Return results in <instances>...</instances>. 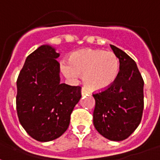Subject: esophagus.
<instances>
[{
	"instance_id": "esophagus-1",
	"label": "esophagus",
	"mask_w": 160,
	"mask_h": 160,
	"mask_svg": "<svg viewBox=\"0 0 160 160\" xmlns=\"http://www.w3.org/2000/svg\"><path fill=\"white\" fill-rule=\"evenodd\" d=\"M90 93V92L87 90V89H86L85 87H82V89H81V94L82 95H84V94H89Z\"/></svg>"
}]
</instances>
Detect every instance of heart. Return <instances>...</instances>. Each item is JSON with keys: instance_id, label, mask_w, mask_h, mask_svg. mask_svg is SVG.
Returning <instances> with one entry per match:
<instances>
[{"instance_id": "b5f03b06", "label": "heart", "mask_w": 160, "mask_h": 160, "mask_svg": "<svg viewBox=\"0 0 160 160\" xmlns=\"http://www.w3.org/2000/svg\"><path fill=\"white\" fill-rule=\"evenodd\" d=\"M120 62L112 51L84 49L71 54L69 63H62V70L69 79L83 74L84 84L93 91L110 87L118 77Z\"/></svg>"}]
</instances>
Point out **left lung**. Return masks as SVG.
<instances>
[{"label": "left lung", "mask_w": 160, "mask_h": 160, "mask_svg": "<svg viewBox=\"0 0 160 160\" xmlns=\"http://www.w3.org/2000/svg\"><path fill=\"white\" fill-rule=\"evenodd\" d=\"M111 47L119 59L120 70L110 87L93 94V124L104 137L120 141L127 139L141 122L144 81L134 60L118 47Z\"/></svg>", "instance_id": "1"}]
</instances>
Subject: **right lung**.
<instances>
[{"instance_id": "1", "label": "right lung", "mask_w": 160, "mask_h": 160, "mask_svg": "<svg viewBox=\"0 0 160 160\" xmlns=\"http://www.w3.org/2000/svg\"><path fill=\"white\" fill-rule=\"evenodd\" d=\"M59 53L42 45L26 59L17 80L16 108L31 137L46 142L68 129L70 115L81 98V87L60 83Z\"/></svg>"}]
</instances>
